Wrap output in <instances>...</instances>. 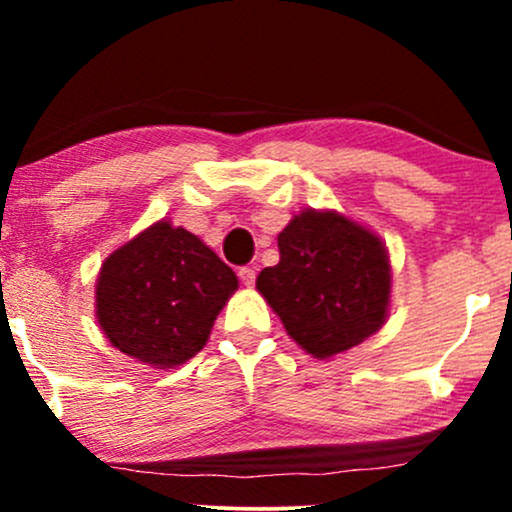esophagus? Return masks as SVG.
Wrapping results in <instances>:
<instances>
[{
    "label": "esophagus",
    "instance_id": "1",
    "mask_svg": "<svg viewBox=\"0 0 512 512\" xmlns=\"http://www.w3.org/2000/svg\"><path fill=\"white\" fill-rule=\"evenodd\" d=\"M238 276H240V281H243L245 286H252V284H255L257 272H255V267H240Z\"/></svg>",
    "mask_w": 512,
    "mask_h": 512
}]
</instances>
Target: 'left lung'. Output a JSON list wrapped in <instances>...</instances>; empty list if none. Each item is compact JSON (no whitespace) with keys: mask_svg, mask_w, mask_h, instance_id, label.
Wrapping results in <instances>:
<instances>
[{"mask_svg":"<svg viewBox=\"0 0 512 512\" xmlns=\"http://www.w3.org/2000/svg\"><path fill=\"white\" fill-rule=\"evenodd\" d=\"M257 289L308 354L327 358L380 330L390 264L378 238L334 211H303L279 233V264Z\"/></svg>","mask_w":512,"mask_h":512,"instance_id":"1","label":"left lung"}]
</instances>
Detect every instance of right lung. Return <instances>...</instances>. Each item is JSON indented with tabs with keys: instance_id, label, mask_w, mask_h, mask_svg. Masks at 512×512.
I'll list each match as a JSON object with an SVG mask.
<instances>
[{
	"instance_id": "1",
	"label": "right lung",
	"mask_w": 512,
	"mask_h": 512,
	"mask_svg": "<svg viewBox=\"0 0 512 512\" xmlns=\"http://www.w3.org/2000/svg\"><path fill=\"white\" fill-rule=\"evenodd\" d=\"M238 279L197 236L158 221L105 260L96 315L110 344L158 368L185 363L207 344Z\"/></svg>"
}]
</instances>
